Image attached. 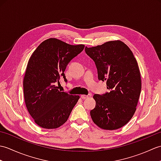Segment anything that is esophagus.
<instances>
[{
    "instance_id": "1",
    "label": "esophagus",
    "mask_w": 161,
    "mask_h": 161,
    "mask_svg": "<svg viewBox=\"0 0 161 161\" xmlns=\"http://www.w3.org/2000/svg\"><path fill=\"white\" fill-rule=\"evenodd\" d=\"M81 98L83 99V100H86V99L88 98V95H81Z\"/></svg>"
}]
</instances>
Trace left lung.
Wrapping results in <instances>:
<instances>
[{
	"mask_svg": "<svg viewBox=\"0 0 161 161\" xmlns=\"http://www.w3.org/2000/svg\"><path fill=\"white\" fill-rule=\"evenodd\" d=\"M94 61L98 80L107 81L109 92L93 95L96 102L91 118L99 127L115 130L122 127L136 110L141 91L138 65L129 47L121 41L85 47Z\"/></svg>",
	"mask_w": 161,
	"mask_h": 161,
	"instance_id": "obj_1",
	"label": "left lung"
}]
</instances>
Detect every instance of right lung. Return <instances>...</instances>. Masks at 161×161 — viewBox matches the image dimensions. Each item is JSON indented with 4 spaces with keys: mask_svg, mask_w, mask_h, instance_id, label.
Listing matches in <instances>:
<instances>
[{
    "mask_svg": "<svg viewBox=\"0 0 161 161\" xmlns=\"http://www.w3.org/2000/svg\"><path fill=\"white\" fill-rule=\"evenodd\" d=\"M84 45L73 46L50 38L43 42L30 57L23 79L27 109L36 124L44 129H56L67 121L80 96L58 90L64 71Z\"/></svg>",
    "mask_w": 161,
    "mask_h": 161,
    "instance_id": "right-lung-1",
    "label": "right lung"
}]
</instances>
